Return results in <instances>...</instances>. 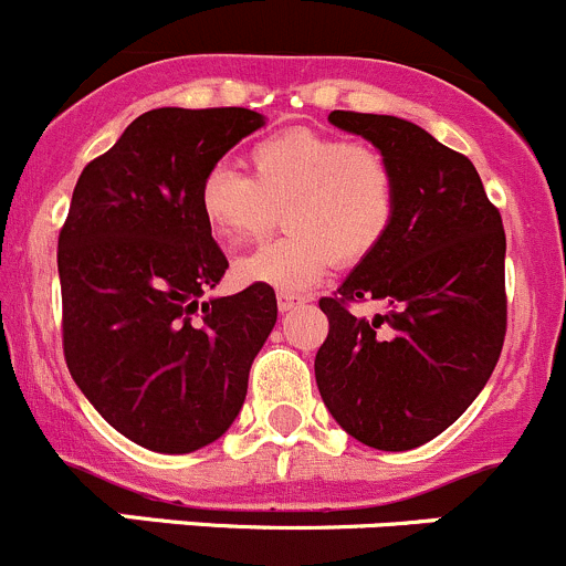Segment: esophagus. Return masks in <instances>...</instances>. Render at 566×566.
Instances as JSON below:
<instances>
[{
    "label": "esophagus",
    "mask_w": 566,
    "mask_h": 566,
    "mask_svg": "<svg viewBox=\"0 0 566 566\" xmlns=\"http://www.w3.org/2000/svg\"><path fill=\"white\" fill-rule=\"evenodd\" d=\"M304 295H298V293H279L276 295V304H279V312H290V310H295V306H301L304 304Z\"/></svg>",
    "instance_id": "obj_1"
}]
</instances>
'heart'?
Wrapping results in <instances>:
<instances>
[{
	"mask_svg": "<svg viewBox=\"0 0 566 566\" xmlns=\"http://www.w3.org/2000/svg\"><path fill=\"white\" fill-rule=\"evenodd\" d=\"M249 167L243 175L216 161L197 182L205 224L232 247L262 235L284 213L287 235L238 260L243 282L301 293L334 260H367L391 232L397 180L373 147L293 128L251 145Z\"/></svg>",
	"mask_w": 566,
	"mask_h": 566,
	"instance_id": "obj_1",
	"label": "heart"
}]
</instances>
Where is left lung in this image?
<instances>
[{"mask_svg": "<svg viewBox=\"0 0 566 566\" xmlns=\"http://www.w3.org/2000/svg\"><path fill=\"white\" fill-rule=\"evenodd\" d=\"M328 123L389 161L397 216L334 298H319L328 336L315 358L317 389L347 436L408 452L454 424L499 364L504 224L476 167L419 125L358 112H331ZM358 300H384L387 312L356 318Z\"/></svg>", "mask_w": 566, "mask_h": 566, "instance_id": "1", "label": "left lung"}]
</instances>
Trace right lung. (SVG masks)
<instances>
[{
	"label": "right lung",
	"instance_id": "add662e5",
	"mask_svg": "<svg viewBox=\"0 0 566 566\" xmlns=\"http://www.w3.org/2000/svg\"><path fill=\"white\" fill-rule=\"evenodd\" d=\"M265 125L251 108L164 106L90 161L60 230L62 347L93 408L139 447L188 454L241 413L276 293L205 298L230 268L197 182Z\"/></svg>",
	"mask_w": 566,
	"mask_h": 566
}]
</instances>
